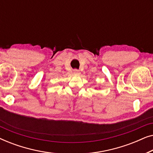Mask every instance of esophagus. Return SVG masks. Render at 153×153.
<instances>
[{
    "label": "esophagus",
    "mask_w": 153,
    "mask_h": 153,
    "mask_svg": "<svg viewBox=\"0 0 153 153\" xmlns=\"http://www.w3.org/2000/svg\"><path fill=\"white\" fill-rule=\"evenodd\" d=\"M74 72V74L76 75V76H79V75H80V74H81L80 71L78 70H74V72Z\"/></svg>",
    "instance_id": "obj_1"
}]
</instances>
